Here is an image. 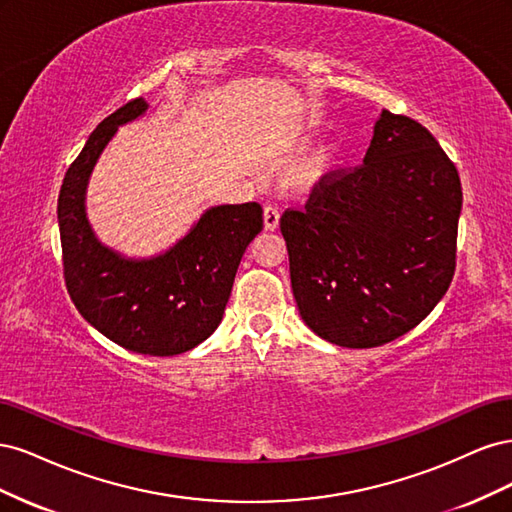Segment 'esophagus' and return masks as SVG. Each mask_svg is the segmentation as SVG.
<instances>
[{"instance_id":"esophagus-1","label":"esophagus","mask_w":512,"mask_h":512,"mask_svg":"<svg viewBox=\"0 0 512 512\" xmlns=\"http://www.w3.org/2000/svg\"><path fill=\"white\" fill-rule=\"evenodd\" d=\"M262 215H265V230H275L277 226H280V211H277L275 207L267 205L265 211H262Z\"/></svg>"}]
</instances>
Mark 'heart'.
<instances>
[{
    "instance_id": "b5f03b06",
    "label": "heart",
    "mask_w": 512,
    "mask_h": 512,
    "mask_svg": "<svg viewBox=\"0 0 512 512\" xmlns=\"http://www.w3.org/2000/svg\"><path fill=\"white\" fill-rule=\"evenodd\" d=\"M344 147L339 143L324 145L309 156L297 170V183L301 188H314V185L327 181L342 164Z\"/></svg>"
}]
</instances>
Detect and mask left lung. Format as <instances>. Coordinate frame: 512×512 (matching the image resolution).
Wrapping results in <instances>:
<instances>
[{"label":"left lung","mask_w":512,"mask_h":512,"mask_svg":"<svg viewBox=\"0 0 512 512\" xmlns=\"http://www.w3.org/2000/svg\"><path fill=\"white\" fill-rule=\"evenodd\" d=\"M461 200L431 132L382 111L363 166L337 170L280 220L303 322L344 348L414 329L451 286Z\"/></svg>","instance_id":"8db88e82"}]
</instances>
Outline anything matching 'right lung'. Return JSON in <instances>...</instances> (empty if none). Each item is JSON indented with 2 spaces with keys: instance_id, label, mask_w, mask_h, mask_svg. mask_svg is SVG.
<instances>
[{
  "instance_id": "1",
  "label": "right lung",
  "mask_w": 512,
  "mask_h": 512,
  "mask_svg": "<svg viewBox=\"0 0 512 512\" xmlns=\"http://www.w3.org/2000/svg\"><path fill=\"white\" fill-rule=\"evenodd\" d=\"M147 111L136 98L89 134L61 183L57 222L66 288L79 314L121 348L175 356L220 327L245 247L262 230V207H211L173 247L149 258L104 245L87 220L89 177L119 126Z\"/></svg>"
}]
</instances>
